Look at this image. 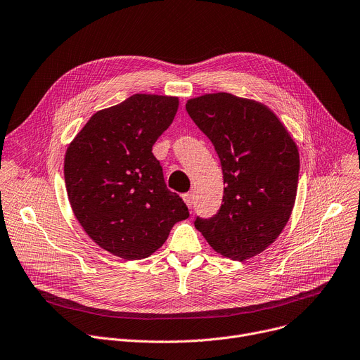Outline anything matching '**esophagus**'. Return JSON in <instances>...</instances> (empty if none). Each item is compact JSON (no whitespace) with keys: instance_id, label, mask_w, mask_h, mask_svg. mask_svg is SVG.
Instances as JSON below:
<instances>
[{"instance_id":"obj_1","label":"esophagus","mask_w":360,"mask_h":360,"mask_svg":"<svg viewBox=\"0 0 360 360\" xmlns=\"http://www.w3.org/2000/svg\"><path fill=\"white\" fill-rule=\"evenodd\" d=\"M182 200H184V202L186 204V207H188V208H191V207H192V204H193V197H192V193H191V192L184 193V195H182Z\"/></svg>"}]
</instances>
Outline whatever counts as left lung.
<instances>
[{
  "label": "left lung",
  "instance_id": "obj_1",
  "mask_svg": "<svg viewBox=\"0 0 360 360\" xmlns=\"http://www.w3.org/2000/svg\"><path fill=\"white\" fill-rule=\"evenodd\" d=\"M185 108L212 142L225 184L219 211L198 217L195 228L231 259L263 252L284 230L296 201V142L271 109L231 93L193 97Z\"/></svg>",
  "mask_w": 360,
  "mask_h": 360
}]
</instances>
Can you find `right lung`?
Here are the masks:
<instances>
[{"label":"right lung","mask_w":360,"mask_h":360,"mask_svg":"<svg viewBox=\"0 0 360 360\" xmlns=\"http://www.w3.org/2000/svg\"><path fill=\"white\" fill-rule=\"evenodd\" d=\"M178 106L174 96L134 94L96 112L66 150L64 181L75 217L97 245L116 257H149L189 217L152 153Z\"/></svg>","instance_id":"1"}]
</instances>
